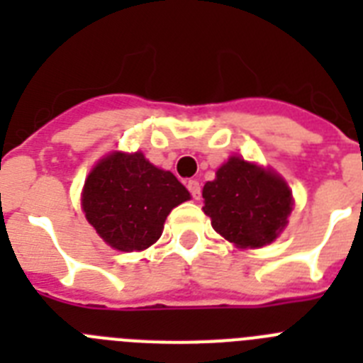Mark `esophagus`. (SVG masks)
Listing matches in <instances>:
<instances>
[{
  "label": "esophagus",
  "mask_w": 363,
  "mask_h": 363,
  "mask_svg": "<svg viewBox=\"0 0 363 363\" xmlns=\"http://www.w3.org/2000/svg\"><path fill=\"white\" fill-rule=\"evenodd\" d=\"M187 189H189V192H191V196L194 198V200H200V196H201L200 182H196V179H189Z\"/></svg>",
  "instance_id": "1"
}]
</instances>
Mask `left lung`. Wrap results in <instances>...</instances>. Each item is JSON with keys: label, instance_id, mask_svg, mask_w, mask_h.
<instances>
[{"label": "left lung", "instance_id": "8db88e82", "mask_svg": "<svg viewBox=\"0 0 363 363\" xmlns=\"http://www.w3.org/2000/svg\"><path fill=\"white\" fill-rule=\"evenodd\" d=\"M203 213L213 229L240 249L272 243L287 225L293 192L271 169L233 156L203 185Z\"/></svg>", "mask_w": 363, "mask_h": 363}]
</instances>
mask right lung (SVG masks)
Here are the masks:
<instances>
[{"label": "right lung", "mask_w": 363, "mask_h": 363, "mask_svg": "<svg viewBox=\"0 0 363 363\" xmlns=\"http://www.w3.org/2000/svg\"><path fill=\"white\" fill-rule=\"evenodd\" d=\"M191 200L172 172L154 167L143 152H111L83 185L82 207L105 243L121 252L143 251L162 236L167 216Z\"/></svg>", "instance_id": "obj_1"}]
</instances>
